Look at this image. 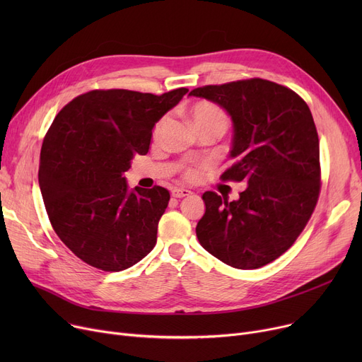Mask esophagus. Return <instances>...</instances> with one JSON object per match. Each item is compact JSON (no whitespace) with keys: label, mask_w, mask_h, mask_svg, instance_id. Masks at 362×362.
Here are the masks:
<instances>
[{"label":"esophagus","mask_w":362,"mask_h":362,"mask_svg":"<svg viewBox=\"0 0 362 362\" xmlns=\"http://www.w3.org/2000/svg\"><path fill=\"white\" fill-rule=\"evenodd\" d=\"M192 192L189 191V189H185V187H175L173 191H171V195H173L175 198H183V197H189Z\"/></svg>","instance_id":"esophagus-1"}]
</instances>
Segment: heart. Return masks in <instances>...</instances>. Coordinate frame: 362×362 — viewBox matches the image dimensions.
I'll list each match as a JSON object with an SVG mask.
<instances>
[{
	"label": "heart",
	"mask_w": 362,
	"mask_h": 362,
	"mask_svg": "<svg viewBox=\"0 0 362 362\" xmlns=\"http://www.w3.org/2000/svg\"><path fill=\"white\" fill-rule=\"evenodd\" d=\"M191 116L194 120V124H220L224 129L229 124V119H227L226 112L216 104L210 101H199L197 103L192 110H191ZM165 123V119H161L157 126H156V133H158ZM187 177L194 179L197 177L198 171L197 168H189L187 170Z\"/></svg>",
	"instance_id": "b5f03b06"
}]
</instances>
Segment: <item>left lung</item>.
I'll use <instances>...</instances> for the list:
<instances>
[{"label": "left lung", "instance_id": "8db88e82", "mask_svg": "<svg viewBox=\"0 0 362 362\" xmlns=\"http://www.w3.org/2000/svg\"><path fill=\"white\" fill-rule=\"evenodd\" d=\"M229 114L232 165L223 180H245L236 201L202 195L199 243L235 269H258L286 252L307 226L320 194V146L313 114L292 89L264 79L197 88Z\"/></svg>", "mask_w": 362, "mask_h": 362}]
</instances>
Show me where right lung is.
I'll return each instance as SVG.
<instances>
[{
  "label": "right lung",
  "instance_id": "right-lung-1",
  "mask_svg": "<svg viewBox=\"0 0 362 362\" xmlns=\"http://www.w3.org/2000/svg\"><path fill=\"white\" fill-rule=\"evenodd\" d=\"M187 90H90L54 119L37 173L42 199L55 233L92 267L122 272L156 246L170 194L161 186L129 189L123 175Z\"/></svg>",
  "mask_w": 362,
  "mask_h": 362
}]
</instances>
